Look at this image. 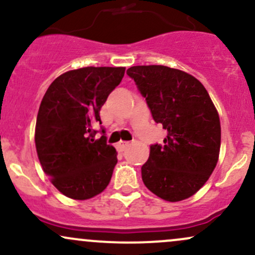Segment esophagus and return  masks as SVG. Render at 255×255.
I'll use <instances>...</instances> for the list:
<instances>
[{"label": "esophagus", "instance_id": "1", "mask_svg": "<svg viewBox=\"0 0 255 255\" xmlns=\"http://www.w3.org/2000/svg\"><path fill=\"white\" fill-rule=\"evenodd\" d=\"M129 145L130 144L128 141H121V142H119L118 145H116V148H118V151H120V152H124Z\"/></svg>", "mask_w": 255, "mask_h": 255}]
</instances>
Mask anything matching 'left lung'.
Wrapping results in <instances>:
<instances>
[{
  "mask_svg": "<svg viewBox=\"0 0 255 255\" xmlns=\"http://www.w3.org/2000/svg\"><path fill=\"white\" fill-rule=\"evenodd\" d=\"M127 74L168 131L141 166L145 186L171 203L192 197L215 170L221 148V122L209 93L193 75L170 67L134 66Z\"/></svg>",
  "mask_w": 255,
  "mask_h": 255,
  "instance_id": "left-lung-1",
  "label": "left lung"
}]
</instances>
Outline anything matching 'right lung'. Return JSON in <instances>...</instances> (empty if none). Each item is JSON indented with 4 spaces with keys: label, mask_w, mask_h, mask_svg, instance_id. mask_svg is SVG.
Returning <instances> with one entry per match:
<instances>
[{
    "label": "right lung",
    "mask_w": 255,
    "mask_h": 255,
    "mask_svg": "<svg viewBox=\"0 0 255 255\" xmlns=\"http://www.w3.org/2000/svg\"><path fill=\"white\" fill-rule=\"evenodd\" d=\"M125 67H85L52 81L38 110L37 154L51 183L75 200L93 198L107 188L118 156L107 144L105 129L96 140L93 125L99 111L121 83Z\"/></svg>",
    "instance_id": "obj_1"
}]
</instances>
